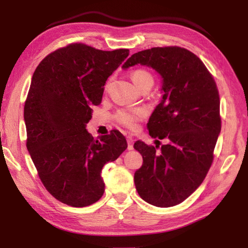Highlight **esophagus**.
I'll return each instance as SVG.
<instances>
[{"label": "esophagus", "mask_w": 248, "mask_h": 248, "mask_svg": "<svg viewBox=\"0 0 248 248\" xmlns=\"http://www.w3.org/2000/svg\"><path fill=\"white\" fill-rule=\"evenodd\" d=\"M127 142H128V150H133V138L132 137H127Z\"/></svg>", "instance_id": "34e87169"}]
</instances>
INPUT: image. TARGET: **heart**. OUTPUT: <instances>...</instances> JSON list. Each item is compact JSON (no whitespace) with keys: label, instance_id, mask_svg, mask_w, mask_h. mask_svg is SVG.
<instances>
[{"label":"heart","instance_id":"b5f03b06","mask_svg":"<svg viewBox=\"0 0 248 248\" xmlns=\"http://www.w3.org/2000/svg\"><path fill=\"white\" fill-rule=\"evenodd\" d=\"M131 78L138 89L149 83H154L152 74L143 69L134 70L131 73ZM146 116V110L144 108H125L120 109L116 114V120L125 128L134 130L138 127V123L141 121Z\"/></svg>","mask_w":248,"mask_h":248}]
</instances>
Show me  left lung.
Instances as JSON below:
<instances>
[{
	"mask_svg": "<svg viewBox=\"0 0 248 248\" xmlns=\"http://www.w3.org/2000/svg\"><path fill=\"white\" fill-rule=\"evenodd\" d=\"M141 64L162 78V99L151 115L152 138L169 142L134 149L143 157L134 173L138 194L155 207L167 208L187 199L207 176L221 131L217 84L203 62L180 47L151 48L132 54L124 70ZM158 141V140H156ZM159 142V141H158Z\"/></svg>",
	"mask_w": 248,
	"mask_h": 248,
	"instance_id": "left-lung-1",
	"label": "left lung"
}]
</instances>
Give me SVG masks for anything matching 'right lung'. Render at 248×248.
Wrapping results in <instances>:
<instances>
[{"label": "right lung", "instance_id": "add662e5", "mask_svg": "<svg viewBox=\"0 0 248 248\" xmlns=\"http://www.w3.org/2000/svg\"><path fill=\"white\" fill-rule=\"evenodd\" d=\"M128 56V49L71 44L48 54L33 72L24 107L26 146L46 189L71 207L102 198L104 165L128 146L118 130L95 140L85 129L107 78Z\"/></svg>", "mask_w": 248, "mask_h": 248}]
</instances>
